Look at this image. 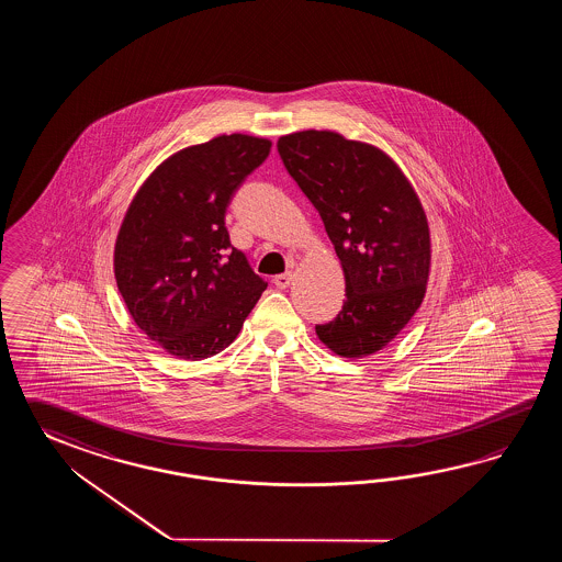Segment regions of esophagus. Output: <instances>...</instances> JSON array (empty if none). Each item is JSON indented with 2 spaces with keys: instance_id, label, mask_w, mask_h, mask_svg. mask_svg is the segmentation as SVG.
I'll list each match as a JSON object with an SVG mask.
<instances>
[{
  "instance_id": "1",
  "label": "esophagus",
  "mask_w": 562,
  "mask_h": 562,
  "mask_svg": "<svg viewBox=\"0 0 562 562\" xmlns=\"http://www.w3.org/2000/svg\"><path fill=\"white\" fill-rule=\"evenodd\" d=\"M291 281H293L291 273H283V276H277L276 279H273L277 289H286V286L291 285Z\"/></svg>"
}]
</instances>
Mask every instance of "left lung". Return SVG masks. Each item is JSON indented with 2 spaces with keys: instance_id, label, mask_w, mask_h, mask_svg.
<instances>
[{
  "instance_id": "1",
  "label": "left lung",
  "mask_w": 562,
  "mask_h": 562,
  "mask_svg": "<svg viewBox=\"0 0 562 562\" xmlns=\"http://www.w3.org/2000/svg\"><path fill=\"white\" fill-rule=\"evenodd\" d=\"M286 172L319 211L346 277V301L315 334L341 358L387 346L418 311L430 277V227L412 182L378 146L339 132L281 136Z\"/></svg>"
}]
</instances>
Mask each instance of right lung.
<instances>
[{"instance_id":"add662e5","label":"right lung","mask_w":562,"mask_h":562,"mask_svg":"<svg viewBox=\"0 0 562 562\" xmlns=\"http://www.w3.org/2000/svg\"><path fill=\"white\" fill-rule=\"evenodd\" d=\"M271 140L221 134L168 156L120 225L114 277L134 323L167 353L213 358L231 346L267 283L225 227L233 194Z\"/></svg>"}]
</instances>
